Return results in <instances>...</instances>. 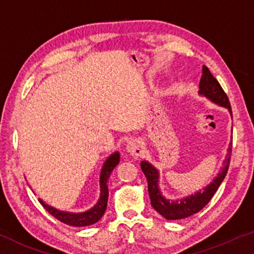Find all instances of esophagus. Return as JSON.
<instances>
[{
    "instance_id": "1",
    "label": "esophagus",
    "mask_w": 254,
    "mask_h": 254,
    "mask_svg": "<svg viewBox=\"0 0 254 254\" xmlns=\"http://www.w3.org/2000/svg\"><path fill=\"white\" fill-rule=\"evenodd\" d=\"M127 149L132 156H134V158H139V156L142 154V152H144V148H142L141 144L137 140L128 141L127 145Z\"/></svg>"
}]
</instances>
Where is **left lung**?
<instances>
[{
    "instance_id": "obj_1",
    "label": "left lung",
    "mask_w": 254,
    "mask_h": 254,
    "mask_svg": "<svg viewBox=\"0 0 254 254\" xmlns=\"http://www.w3.org/2000/svg\"><path fill=\"white\" fill-rule=\"evenodd\" d=\"M200 94H203L207 98L212 100L215 103H219L220 106L226 107L229 109L231 115V106L229 102V99L226 94V92L223 91V88L221 87L219 81L216 80V78L210 73L208 67L203 65L202 66V74L200 78L199 83ZM231 151H233V140H231L229 145V149H228L227 159L224 160V166L221 170V173L217 175V177L210 183L208 187L203 188L202 190H200L197 193L188 197L185 199H182L181 201H169V200L164 199L161 195V192L159 191L158 188V178L159 174L155 170L154 167H152L151 164L146 161L141 162V170L145 174L146 180L148 183V193L149 198H151V203L154 207L155 210L161 214L162 216L166 217L167 220H181L189 217L193 214L198 213L205 207L207 203L210 201V199L213 198L214 193H215L217 189L222 183L224 177L228 173V168L230 164L231 159Z\"/></svg>"
}]
</instances>
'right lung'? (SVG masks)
<instances>
[{
	"label": "right lung",
	"instance_id": "1",
	"mask_svg": "<svg viewBox=\"0 0 254 254\" xmlns=\"http://www.w3.org/2000/svg\"><path fill=\"white\" fill-rule=\"evenodd\" d=\"M119 162H120V154L116 152L114 153L108 160H107L105 164H103L101 176H100L101 195H100L98 203H96L93 208L87 210V212L79 213V214L61 212V210L55 209L54 207L46 205L41 199H39V201H40L41 205L44 206V208L47 210L49 214H52L55 219L61 221V222L67 224V226L86 227V226H91V224H94L101 219L102 215L106 212L107 201H108V180L110 177V174H112V171L114 170V168L119 164Z\"/></svg>",
	"mask_w": 254,
	"mask_h": 254
}]
</instances>
